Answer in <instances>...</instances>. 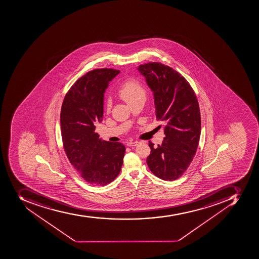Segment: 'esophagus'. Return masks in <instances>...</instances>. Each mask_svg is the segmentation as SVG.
Masks as SVG:
<instances>
[{"mask_svg":"<svg viewBox=\"0 0 259 259\" xmlns=\"http://www.w3.org/2000/svg\"><path fill=\"white\" fill-rule=\"evenodd\" d=\"M139 142L138 141H130L127 143V146L128 147H135L139 144Z\"/></svg>","mask_w":259,"mask_h":259,"instance_id":"1","label":"esophagus"}]
</instances>
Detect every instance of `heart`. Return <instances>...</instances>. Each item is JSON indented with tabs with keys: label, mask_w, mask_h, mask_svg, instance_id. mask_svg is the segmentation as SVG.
<instances>
[{
	"label": "heart",
	"mask_w": 259,
	"mask_h": 259,
	"mask_svg": "<svg viewBox=\"0 0 259 259\" xmlns=\"http://www.w3.org/2000/svg\"><path fill=\"white\" fill-rule=\"evenodd\" d=\"M119 95L127 104H130L138 99L145 98V91L138 80H131L122 87Z\"/></svg>",
	"instance_id": "heart-1"
}]
</instances>
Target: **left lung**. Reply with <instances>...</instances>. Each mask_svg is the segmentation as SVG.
I'll list each match as a JSON object with an SVG mask.
<instances>
[{"mask_svg":"<svg viewBox=\"0 0 259 259\" xmlns=\"http://www.w3.org/2000/svg\"><path fill=\"white\" fill-rule=\"evenodd\" d=\"M153 94L156 120L164 123L165 137L160 145L149 141L147 163L159 179L172 181L183 175L196 155L201 119L196 94L185 78L160 63L138 67Z\"/></svg>","mask_w":259,"mask_h":259,"instance_id":"left-lung-1","label":"left lung"}]
</instances>
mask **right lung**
I'll return each instance as SVG.
<instances>
[{"instance_id": "add662e5", "label": "right lung", "mask_w": 259, "mask_h": 259, "mask_svg": "<svg viewBox=\"0 0 259 259\" xmlns=\"http://www.w3.org/2000/svg\"><path fill=\"white\" fill-rule=\"evenodd\" d=\"M120 73L112 68L95 69L78 79L62 104L60 123L67 158L84 181L105 186L116 179L123 164L125 147L99 139L95 124L101 123L104 93Z\"/></svg>"}]
</instances>
